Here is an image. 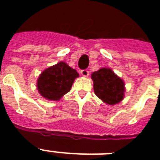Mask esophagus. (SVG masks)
Listing matches in <instances>:
<instances>
[{
  "mask_svg": "<svg viewBox=\"0 0 160 160\" xmlns=\"http://www.w3.org/2000/svg\"><path fill=\"white\" fill-rule=\"evenodd\" d=\"M81 75L84 76V77H87L88 75H89V71L87 70H81V72H80Z\"/></svg>",
  "mask_w": 160,
  "mask_h": 160,
  "instance_id": "obj_1",
  "label": "esophagus"
}]
</instances>
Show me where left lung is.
Instances as JSON below:
<instances>
[{
	"label": "left lung",
	"mask_w": 160,
	"mask_h": 160,
	"mask_svg": "<svg viewBox=\"0 0 160 160\" xmlns=\"http://www.w3.org/2000/svg\"><path fill=\"white\" fill-rule=\"evenodd\" d=\"M94 92L103 102L109 105L121 102L124 97V81L110 68H100L91 74Z\"/></svg>",
	"instance_id": "left-lung-1"
}]
</instances>
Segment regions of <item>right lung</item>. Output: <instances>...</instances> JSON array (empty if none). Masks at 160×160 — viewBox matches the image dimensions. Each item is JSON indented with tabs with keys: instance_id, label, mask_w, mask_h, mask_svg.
Listing matches in <instances>:
<instances>
[{
	"instance_id": "1",
	"label": "right lung",
	"mask_w": 160,
	"mask_h": 160,
	"mask_svg": "<svg viewBox=\"0 0 160 160\" xmlns=\"http://www.w3.org/2000/svg\"><path fill=\"white\" fill-rule=\"evenodd\" d=\"M79 73L64 61L43 70L37 79V90L46 100L57 101L71 89Z\"/></svg>"
}]
</instances>
